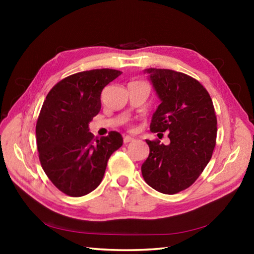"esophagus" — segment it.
I'll return each instance as SVG.
<instances>
[{
    "instance_id": "1",
    "label": "esophagus",
    "mask_w": 254,
    "mask_h": 254,
    "mask_svg": "<svg viewBox=\"0 0 254 254\" xmlns=\"http://www.w3.org/2000/svg\"><path fill=\"white\" fill-rule=\"evenodd\" d=\"M134 140L133 139L132 136H128V135H126L123 137V142H124V144H127V143H130V142H132V141Z\"/></svg>"
}]
</instances>
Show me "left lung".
<instances>
[{"mask_svg":"<svg viewBox=\"0 0 254 254\" xmlns=\"http://www.w3.org/2000/svg\"><path fill=\"white\" fill-rule=\"evenodd\" d=\"M160 98L151 132H168L170 143L145 140L150 153L141 171L150 187L177 194L191 186L207 166L216 144L217 120L208 92L198 80L171 69H145Z\"/></svg>","mask_w":254,"mask_h":254,"instance_id":"obj_1","label":"left lung"}]
</instances>
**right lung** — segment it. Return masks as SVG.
I'll return each mask as SVG.
<instances>
[{"instance_id":"1","label":"right lung","mask_w":254,"mask_h":254,"mask_svg":"<svg viewBox=\"0 0 254 254\" xmlns=\"http://www.w3.org/2000/svg\"><path fill=\"white\" fill-rule=\"evenodd\" d=\"M122 71L103 68L80 71L58 81L47 95L36 126L41 167L64 194L80 197L104 177L111 154L121 148L117 131L94 137L88 123L101 110V93Z\"/></svg>"}]
</instances>
